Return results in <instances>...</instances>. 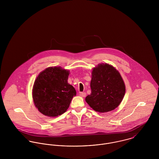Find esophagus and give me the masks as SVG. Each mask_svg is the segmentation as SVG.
Segmentation results:
<instances>
[{
    "instance_id": "esophagus-1",
    "label": "esophagus",
    "mask_w": 159,
    "mask_h": 159,
    "mask_svg": "<svg viewBox=\"0 0 159 159\" xmlns=\"http://www.w3.org/2000/svg\"><path fill=\"white\" fill-rule=\"evenodd\" d=\"M80 95L82 97H85L86 95V92H80Z\"/></svg>"
}]
</instances>
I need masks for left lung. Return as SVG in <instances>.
<instances>
[{
    "label": "left lung",
    "instance_id": "obj_1",
    "mask_svg": "<svg viewBox=\"0 0 159 159\" xmlns=\"http://www.w3.org/2000/svg\"><path fill=\"white\" fill-rule=\"evenodd\" d=\"M91 95L85 100L95 111L107 113L116 109L125 93V85L119 72L113 66L102 63L92 69Z\"/></svg>",
    "mask_w": 159,
    "mask_h": 159
}]
</instances>
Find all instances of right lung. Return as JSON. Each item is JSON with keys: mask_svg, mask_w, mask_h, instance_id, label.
I'll use <instances>...</instances> for the list:
<instances>
[{"mask_svg": "<svg viewBox=\"0 0 159 159\" xmlns=\"http://www.w3.org/2000/svg\"><path fill=\"white\" fill-rule=\"evenodd\" d=\"M70 71L61 67H50L40 73L35 80L32 98L38 110L48 117L64 113L76 92L68 83Z\"/></svg>", "mask_w": 159, "mask_h": 159, "instance_id": "obj_1", "label": "right lung"}]
</instances>
